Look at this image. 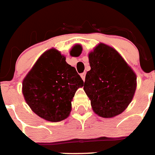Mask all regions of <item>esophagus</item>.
Segmentation results:
<instances>
[{
  "mask_svg": "<svg viewBox=\"0 0 155 155\" xmlns=\"http://www.w3.org/2000/svg\"><path fill=\"white\" fill-rule=\"evenodd\" d=\"M85 76H86V73H85V72L81 74V78H82V80H83V81L85 80Z\"/></svg>",
  "mask_w": 155,
  "mask_h": 155,
  "instance_id": "1",
  "label": "esophagus"
}]
</instances>
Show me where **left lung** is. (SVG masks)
<instances>
[{"instance_id":"1","label":"left lung","mask_w":155,"mask_h":155,"mask_svg":"<svg viewBox=\"0 0 155 155\" xmlns=\"http://www.w3.org/2000/svg\"><path fill=\"white\" fill-rule=\"evenodd\" d=\"M91 70L86 74L84 90L93 111L103 118L121 114L134 98L137 76L120 53L99 43L88 55Z\"/></svg>"}]
</instances>
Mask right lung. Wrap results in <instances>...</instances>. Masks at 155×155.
Here are the masks:
<instances>
[{
	"label": "right lung",
	"mask_w": 155,
	"mask_h": 155,
	"mask_svg": "<svg viewBox=\"0 0 155 155\" xmlns=\"http://www.w3.org/2000/svg\"><path fill=\"white\" fill-rule=\"evenodd\" d=\"M78 56L79 45L71 51ZM84 81L64 56L55 49L38 59L22 82L25 100L36 115L50 122H60L69 116L71 102Z\"/></svg>",
	"instance_id": "add662e5"
}]
</instances>
